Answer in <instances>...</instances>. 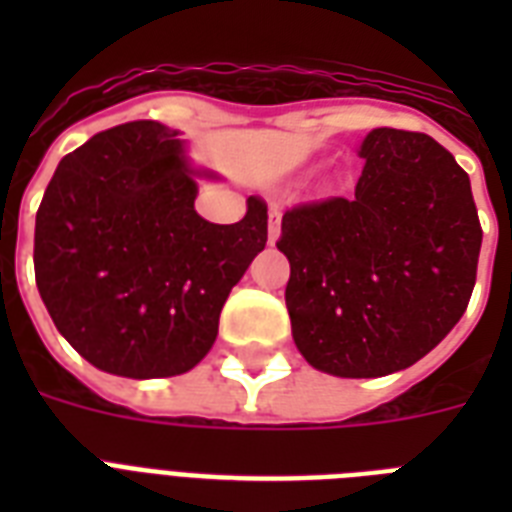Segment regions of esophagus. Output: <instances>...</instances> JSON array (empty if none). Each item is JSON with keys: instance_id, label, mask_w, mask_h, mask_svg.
<instances>
[{"instance_id": "1", "label": "esophagus", "mask_w": 512, "mask_h": 512, "mask_svg": "<svg viewBox=\"0 0 512 512\" xmlns=\"http://www.w3.org/2000/svg\"><path fill=\"white\" fill-rule=\"evenodd\" d=\"M279 233H281V209L271 207V212H268V241H271V244H276Z\"/></svg>"}]
</instances>
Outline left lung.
<instances>
[{
    "label": "left lung",
    "mask_w": 512,
    "mask_h": 512,
    "mask_svg": "<svg viewBox=\"0 0 512 512\" xmlns=\"http://www.w3.org/2000/svg\"><path fill=\"white\" fill-rule=\"evenodd\" d=\"M353 199L284 212L287 311L305 361L382 377L444 340L476 287L481 223L470 177L422 132L372 130Z\"/></svg>",
    "instance_id": "1"
}]
</instances>
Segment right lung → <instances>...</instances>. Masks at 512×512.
Wrapping results in <instances>:
<instances>
[{"label":"right lung","instance_id":"1","mask_svg":"<svg viewBox=\"0 0 512 512\" xmlns=\"http://www.w3.org/2000/svg\"><path fill=\"white\" fill-rule=\"evenodd\" d=\"M196 172L164 124L98 132L63 156L36 212V287L55 327L92 366L148 380L199 364L217 321L268 241L249 196L233 225L196 215Z\"/></svg>","mask_w":512,"mask_h":512}]
</instances>
